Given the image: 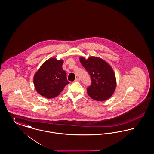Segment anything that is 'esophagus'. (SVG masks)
<instances>
[{
	"instance_id": "obj_1",
	"label": "esophagus",
	"mask_w": 154,
	"mask_h": 154,
	"mask_svg": "<svg viewBox=\"0 0 154 154\" xmlns=\"http://www.w3.org/2000/svg\"><path fill=\"white\" fill-rule=\"evenodd\" d=\"M74 81H75V82H80V79L79 78H76V79H75V80H74Z\"/></svg>"
}]
</instances>
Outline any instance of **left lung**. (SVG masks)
I'll return each instance as SVG.
<instances>
[{
    "label": "left lung",
    "instance_id": "8db88e82",
    "mask_svg": "<svg viewBox=\"0 0 154 154\" xmlns=\"http://www.w3.org/2000/svg\"><path fill=\"white\" fill-rule=\"evenodd\" d=\"M80 62L90 74L91 85L87 88L90 97L96 101H105L112 95L116 88V75L112 67L102 59L90 57Z\"/></svg>",
    "mask_w": 154,
    "mask_h": 154
}]
</instances>
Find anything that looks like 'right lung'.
<instances>
[{"mask_svg": "<svg viewBox=\"0 0 154 154\" xmlns=\"http://www.w3.org/2000/svg\"><path fill=\"white\" fill-rule=\"evenodd\" d=\"M63 64V60L54 58L48 59L42 64L33 78L35 89L39 94L52 98L59 95L69 84Z\"/></svg>", "mask_w": 154, "mask_h": 154, "instance_id": "add662e5", "label": "right lung"}]
</instances>
